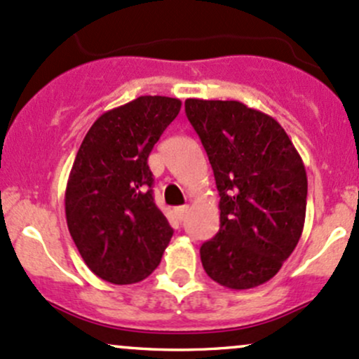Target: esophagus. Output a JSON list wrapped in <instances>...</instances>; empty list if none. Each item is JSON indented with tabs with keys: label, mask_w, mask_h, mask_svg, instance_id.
<instances>
[{
	"label": "esophagus",
	"mask_w": 359,
	"mask_h": 359,
	"mask_svg": "<svg viewBox=\"0 0 359 359\" xmlns=\"http://www.w3.org/2000/svg\"><path fill=\"white\" fill-rule=\"evenodd\" d=\"M188 210H190V207H188V205H183V207L175 208V213H176V217H178V220H184Z\"/></svg>",
	"instance_id": "1"
}]
</instances>
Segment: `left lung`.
<instances>
[{
    "mask_svg": "<svg viewBox=\"0 0 359 359\" xmlns=\"http://www.w3.org/2000/svg\"><path fill=\"white\" fill-rule=\"evenodd\" d=\"M219 190L220 229L201 244L205 273L222 287L266 283L299 244L307 208V172L273 116L241 102H184Z\"/></svg>",
    "mask_w": 359,
    "mask_h": 359,
    "instance_id": "obj_1",
    "label": "left lung"
}]
</instances>
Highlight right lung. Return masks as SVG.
<instances>
[{
	"instance_id": "add662e5",
	"label": "right lung",
	"mask_w": 359,
	"mask_h": 359,
	"mask_svg": "<svg viewBox=\"0 0 359 359\" xmlns=\"http://www.w3.org/2000/svg\"><path fill=\"white\" fill-rule=\"evenodd\" d=\"M180 110L178 98L139 96L104 111L76 154L64 200L67 227L86 266L104 281H142L171 241L147 158Z\"/></svg>"
}]
</instances>
